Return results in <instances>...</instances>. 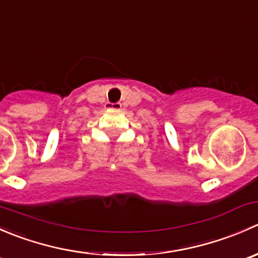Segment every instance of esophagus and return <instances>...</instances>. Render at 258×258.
<instances>
[{"mask_svg": "<svg viewBox=\"0 0 258 258\" xmlns=\"http://www.w3.org/2000/svg\"><path fill=\"white\" fill-rule=\"evenodd\" d=\"M121 107H122V105L119 102H117V103L108 102L107 105H106V108H107V110H121Z\"/></svg>", "mask_w": 258, "mask_h": 258, "instance_id": "esophagus-1", "label": "esophagus"}]
</instances>
